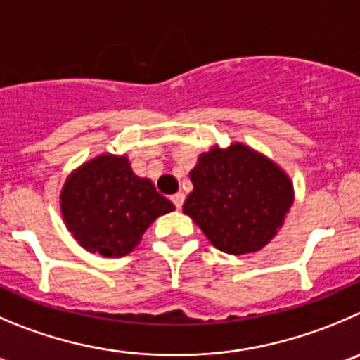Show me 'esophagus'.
Segmentation results:
<instances>
[{
    "label": "esophagus",
    "instance_id": "1",
    "mask_svg": "<svg viewBox=\"0 0 360 360\" xmlns=\"http://www.w3.org/2000/svg\"><path fill=\"white\" fill-rule=\"evenodd\" d=\"M171 201H173V203H174V207H176V210H182L184 201H186V196H184L182 193H176L173 198H171Z\"/></svg>",
    "mask_w": 360,
    "mask_h": 360
}]
</instances>
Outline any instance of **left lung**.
<instances>
[{
  "label": "left lung",
  "mask_w": 360,
  "mask_h": 360,
  "mask_svg": "<svg viewBox=\"0 0 360 360\" xmlns=\"http://www.w3.org/2000/svg\"><path fill=\"white\" fill-rule=\"evenodd\" d=\"M194 189L184 214L214 248L249 255L277 235L293 205V184L285 169L244 143L212 146L189 173Z\"/></svg>",
  "instance_id": "obj_1"
}]
</instances>
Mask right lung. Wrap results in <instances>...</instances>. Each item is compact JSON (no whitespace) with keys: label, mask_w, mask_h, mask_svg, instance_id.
<instances>
[{"label":"right lung","mask_w":360,"mask_h":360,"mask_svg":"<svg viewBox=\"0 0 360 360\" xmlns=\"http://www.w3.org/2000/svg\"><path fill=\"white\" fill-rule=\"evenodd\" d=\"M61 215L72 237L88 252L122 258L174 205L148 178L132 171L127 155L102 153L72 171L60 194Z\"/></svg>","instance_id":"add662e5"}]
</instances>
